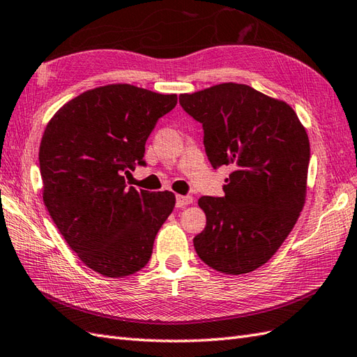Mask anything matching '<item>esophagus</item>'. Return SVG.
I'll list each match as a JSON object with an SVG mask.
<instances>
[{
  "label": "esophagus",
  "instance_id": "obj_1",
  "mask_svg": "<svg viewBox=\"0 0 357 357\" xmlns=\"http://www.w3.org/2000/svg\"><path fill=\"white\" fill-rule=\"evenodd\" d=\"M193 197L191 196H176V206L178 208H184V206H187V205H191L193 204Z\"/></svg>",
  "mask_w": 357,
  "mask_h": 357
}]
</instances>
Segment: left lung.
I'll return each instance as SVG.
<instances>
[{
  "label": "left lung",
  "instance_id": "obj_1",
  "mask_svg": "<svg viewBox=\"0 0 357 357\" xmlns=\"http://www.w3.org/2000/svg\"><path fill=\"white\" fill-rule=\"evenodd\" d=\"M179 104L202 123L211 166L232 167L223 197L199 199L206 226L195 249L217 271L250 273L278 252L305 206L307 132L285 100L248 84L182 93Z\"/></svg>",
  "mask_w": 357,
  "mask_h": 357
}]
</instances>
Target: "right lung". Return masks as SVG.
<instances>
[{
  "label": "right lung",
  "mask_w": 357,
  "mask_h": 357,
  "mask_svg": "<svg viewBox=\"0 0 357 357\" xmlns=\"http://www.w3.org/2000/svg\"><path fill=\"white\" fill-rule=\"evenodd\" d=\"M178 96L107 84L70 99L45 128L42 197L69 248L89 268L123 278L151 259L153 240L175 208L172 191L128 187L144 144Z\"/></svg>",
  "instance_id": "obj_1"
}]
</instances>
